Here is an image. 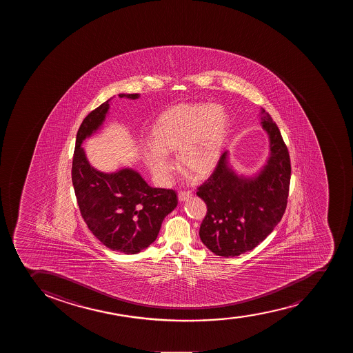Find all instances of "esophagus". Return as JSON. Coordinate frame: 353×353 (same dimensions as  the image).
I'll return each instance as SVG.
<instances>
[{
    "mask_svg": "<svg viewBox=\"0 0 353 353\" xmlns=\"http://www.w3.org/2000/svg\"><path fill=\"white\" fill-rule=\"evenodd\" d=\"M191 196H192V193L190 192V191H181L179 193V200L181 203H184L186 200H189Z\"/></svg>",
    "mask_w": 353,
    "mask_h": 353,
    "instance_id": "esophagus-1",
    "label": "esophagus"
}]
</instances>
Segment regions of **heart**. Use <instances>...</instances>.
Masks as SVG:
<instances>
[{"instance_id": "obj_1", "label": "heart", "mask_w": 353, "mask_h": 353, "mask_svg": "<svg viewBox=\"0 0 353 353\" xmlns=\"http://www.w3.org/2000/svg\"><path fill=\"white\" fill-rule=\"evenodd\" d=\"M228 132L229 117L222 105H174L154 122L150 134L152 147L143 150V162L157 181L168 183L174 170L168 155L177 152L183 171L193 179H205L220 162Z\"/></svg>"}]
</instances>
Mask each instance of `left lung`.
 Masks as SVG:
<instances>
[{"label": "left lung", "mask_w": 353, "mask_h": 353, "mask_svg": "<svg viewBox=\"0 0 353 353\" xmlns=\"http://www.w3.org/2000/svg\"><path fill=\"white\" fill-rule=\"evenodd\" d=\"M261 124L269 137V157L254 176L238 174L224 152L210 179L196 196L206 203L200 239L224 258L238 256L256 248L279 224L289 196L291 164L276 123L265 109Z\"/></svg>", "instance_id": "8db88e82"}]
</instances>
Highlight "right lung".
<instances>
[{"mask_svg":"<svg viewBox=\"0 0 353 353\" xmlns=\"http://www.w3.org/2000/svg\"><path fill=\"white\" fill-rule=\"evenodd\" d=\"M119 97L136 100L139 94ZM110 100L90 112L78 130L72 184L81 216L92 234L112 251L136 254L157 239L164 217L179 201L174 190L152 188L131 168L107 174L90 164L81 145L101 128Z\"/></svg>","mask_w":353,"mask_h":353,"instance_id":"1","label":"right lung"}]
</instances>
